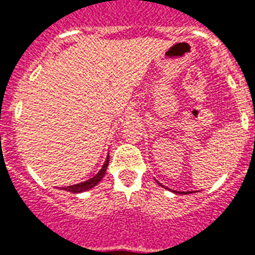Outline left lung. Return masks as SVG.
<instances>
[{
    "mask_svg": "<svg viewBox=\"0 0 255 255\" xmlns=\"http://www.w3.org/2000/svg\"><path fill=\"white\" fill-rule=\"evenodd\" d=\"M177 193H178V192H177ZM186 193H188V192H186ZM186 193H185V194H186Z\"/></svg>",
    "mask_w": 255,
    "mask_h": 255,
    "instance_id": "left-lung-1",
    "label": "left lung"
}]
</instances>
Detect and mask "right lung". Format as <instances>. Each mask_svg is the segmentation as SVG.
Returning <instances> with one entry per match:
<instances>
[{
	"label": "right lung",
	"instance_id": "1",
	"mask_svg": "<svg viewBox=\"0 0 255 255\" xmlns=\"http://www.w3.org/2000/svg\"><path fill=\"white\" fill-rule=\"evenodd\" d=\"M108 160H110V157L107 156L106 163H104V165L102 167V169H100L99 172H98V173H96L92 178H90V180H87V181L79 182V184H74V185L65 186V188H62V190H66V192H70V193H81V192H85V190H88V189H91V188H94V186H95L98 182H100V180L103 178L104 173H106V170H107V167H108Z\"/></svg>",
	"mask_w": 255,
	"mask_h": 255
}]
</instances>
